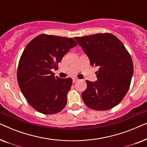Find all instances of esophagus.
I'll return each mask as SVG.
<instances>
[{
	"mask_svg": "<svg viewBox=\"0 0 147 147\" xmlns=\"http://www.w3.org/2000/svg\"><path fill=\"white\" fill-rule=\"evenodd\" d=\"M72 80H73V83H75V82H76L77 81H78V80H79L77 79V78H74Z\"/></svg>",
	"mask_w": 147,
	"mask_h": 147,
	"instance_id": "obj_1",
	"label": "esophagus"
}]
</instances>
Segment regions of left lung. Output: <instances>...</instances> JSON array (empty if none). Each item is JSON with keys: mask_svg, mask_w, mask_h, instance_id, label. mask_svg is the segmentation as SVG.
<instances>
[{"mask_svg": "<svg viewBox=\"0 0 147 147\" xmlns=\"http://www.w3.org/2000/svg\"><path fill=\"white\" fill-rule=\"evenodd\" d=\"M89 58L90 65L98 68L97 81L86 80L82 93L86 106L96 110H107L117 106L129 89L133 63L123 43L110 33L75 37Z\"/></svg>", "mask_w": 147, "mask_h": 147, "instance_id": "8db88e82", "label": "left lung"}]
</instances>
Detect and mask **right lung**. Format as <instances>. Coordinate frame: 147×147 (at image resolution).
Listing matches in <instances>:
<instances>
[{"instance_id":"right-lung-1","label":"right lung","mask_w":147,"mask_h":147,"mask_svg":"<svg viewBox=\"0 0 147 147\" xmlns=\"http://www.w3.org/2000/svg\"><path fill=\"white\" fill-rule=\"evenodd\" d=\"M77 45L72 38L42 34L32 39L20 58L17 81L30 105L40 113L61 112L67 104L71 78L62 79L51 71L70 49Z\"/></svg>"}]
</instances>
